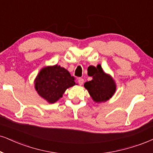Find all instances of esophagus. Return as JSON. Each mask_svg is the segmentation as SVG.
Listing matches in <instances>:
<instances>
[{"mask_svg": "<svg viewBox=\"0 0 153 153\" xmlns=\"http://www.w3.org/2000/svg\"><path fill=\"white\" fill-rule=\"evenodd\" d=\"M84 82V81L82 78H79L78 79V82H79V85H82Z\"/></svg>", "mask_w": 153, "mask_h": 153, "instance_id": "34e87169", "label": "esophagus"}]
</instances>
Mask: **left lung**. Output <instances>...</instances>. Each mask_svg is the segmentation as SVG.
<instances>
[{"instance_id":"obj_1","label":"left lung","mask_w":153,"mask_h":153,"mask_svg":"<svg viewBox=\"0 0 153 153\" xmlns=\"http://www.w3.org/2000/svg\"><path fill=\"white\" fill-rule=\"evenodd\" d=\"M89 76L93 79L86 82L84 87L88 90L92 99L97 103L104 102L110 99L116 89V83L112 77L103 71L100 65L97 67H94V74Z\"/></svg>"}]
</instances>
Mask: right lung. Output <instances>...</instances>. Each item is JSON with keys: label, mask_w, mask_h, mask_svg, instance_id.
Masks as SVG:
<instances>
[{"label": "right lung", "mask_w": 153, "mask_h": 153, "mask_svg": "<svg viewBox=\"0 0 153 153\" xmlns=\"http://www.w3.org/2000/svg\"><path fill=\"white\" fill-rule=\"evenodd\" d=\"M75 84L74 77L57 65L42 68L35 79L37 94L50 103L57 101L68 88Z\"/></svg>", "instance_id": "right-lung-1"}]
</instances>
